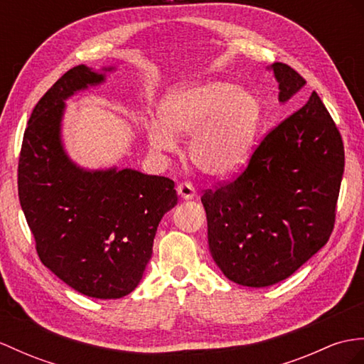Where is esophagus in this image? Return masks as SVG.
Returning a JSON list of instances; mask_svg holds the SVG:
<instances>
[{"label": "esophagus", "instance_id": "1", "mask_svg": "<svg viewBox=\"0 0 364 364\" xmlns=\"http://www.w3.org/2000/svg\"><path fill=\"white\" fill-rule=\"evenodd\" d=\"M177 194H179L181 199L183 200H191L196 198V188H194L191 183L183 182L177 185Z\"/></svg>", "mask_w": 364, "mask_h": 364}]
</instances>
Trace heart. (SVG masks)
Wrapping results in <instances>:
<instances>
[{"mask_svg":"<svg viewBox=\"0 0 364 364\" xmlns=\"http://www.w3.org/2000/svg\"><path fill=\"white\" fill-rule=\"evenodd\" d=\"M159 119L146 123V139L154 151H173L176 136H190L191 164L220 177L236 171L249 157L261 127L262 105L235 82L208 78L173 87L159 106Z\"/></svg>","mask_w":364,"mask_h":364,"instance_id":"1","label":"heart"}]
</instances>
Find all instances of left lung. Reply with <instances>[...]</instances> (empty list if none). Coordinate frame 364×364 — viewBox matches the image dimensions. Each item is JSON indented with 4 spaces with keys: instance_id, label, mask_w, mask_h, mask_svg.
Segmentation results:
<instances>
[{
    "instance_id": "1",
    "label": "left lung",
    "mask_w": 364,
    "mask_h": 364,
    "mask_svg": "<svg viewBox=\"0 0 364 364\" xmlns=\"http://www.w3.org/2000/svg\"><path fill=\"white\" fill-rule=\"evenodd\" d=\"M286 103L306 80L284 63L270 68ZM344 171L340 131L316 92L273 128L235 181L205 191L208 247L239 286L289 278L326 245Z\"/></svg>"
}]
</instances>
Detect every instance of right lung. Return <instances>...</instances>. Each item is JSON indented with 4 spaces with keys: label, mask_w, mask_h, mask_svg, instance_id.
<instances>
[{
    "label": "right lung",
    "mask_w": 364,
    "mask_h": 364,
    "mask_svg": "<svg viewBox=\"0 0 364 364\" xmlns=\"http://www.w3.org/2000/svg\"><path fill=\"white\" fill-rule=\"evenodd\" d=\"M78 65L35 106L18 162V198L41 262L82 295L117 299L137 287L159 223L177 203L174 182L131 168L85 170L61 140L66 100L106 80Z\"/></svg>",
    "instance_id": "add662e5"
}]
</instances>
